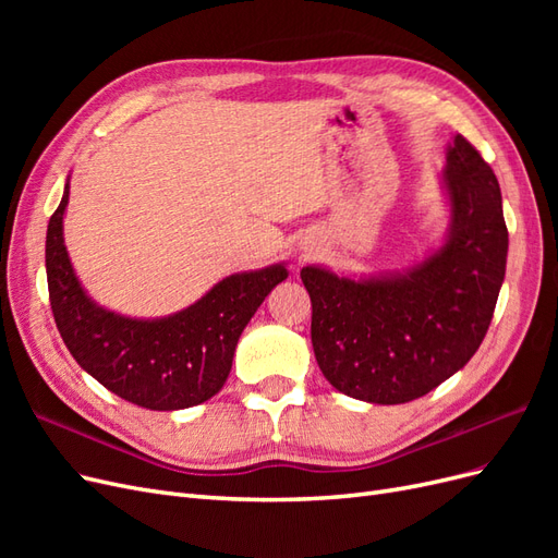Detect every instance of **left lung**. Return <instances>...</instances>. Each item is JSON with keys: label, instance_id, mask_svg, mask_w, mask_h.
Returning a JSON list of instances; mask_svg holds the SVG:
<instances>
[{"label": "left lung", "instance_id": "left-lung-1", "mask_svg": "<svg viewBox=\"0 0 558 558\" xmlns=\"http://www.w3.org/2000/svg\"><path fill=\"white\" fill-rule=\"evenodd\" d=\"M447 242L410 272L349 279L302 267L312 298V347L324 377L365 402L430 393L475 356L508 263L500 185L463 134L447 148Z\"/></svg>", "mask_w": 558, "mask_h": 558}]
</instances>
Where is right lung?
<instances>
[{"instance_id": "right-lung-1", "label": "right lung", "mask_w": 558, "mask_h": 558, "mask_svg": "<svg viewBox=\"0 0 558 558\" xmlns=\"http://www.w3.org/2000/svg\"><path fill=\"white\" fill-rule=\"evenodd\" d=\"M70 183L46 232V277L56 326L76 363L118 398L146 410H185L221 391L234 347L267 293L289 272L269 265L230 275L195 305L142 320L113 314L81 289L62 240Z\"/></svg>"}]
</instances>
